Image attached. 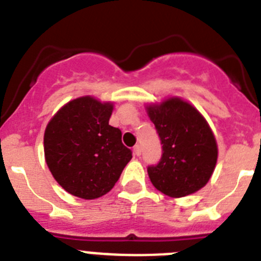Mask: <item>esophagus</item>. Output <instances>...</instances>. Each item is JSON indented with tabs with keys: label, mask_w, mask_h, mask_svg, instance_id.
I'll return each instance as SVG.
<instances>
[{
	"label": "esophagus",
	"mask_w": 261,
	"mask_h": 261,
	"mask_svg": "<svg viewBox=\"0 0 261 261\" xmlns=\"http://www.w3.org/2000/svg\"><path fill=\"white\" fill-rule=\"evenodd\" d=\"M133 154H135L136 156L141 155V147L138 146V145H136V146L133 147Z\"/></svg>",
	"instance_id": "1"
}]
</instances>
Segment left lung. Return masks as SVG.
Listing matches in <instances>:
<instances>
[{
  "label": "left lung",
  "mask_w": 261,
  "mask_h": 261,
  "mask_svg": "<svg viewBox=\"0 0 261 261\" xmlns=\"http://www.w3.org/2000/svg\"><path fill=\"white\" fill-rule=\"evenodd\" d=\"M146 112L162 144L159 163L147 167L153 186L174 199L201 190L213 175L218 158L208 121L197 108L177 96L147 105Z\"/></svg>",
  "instance_id": "1"
}]
</instances>
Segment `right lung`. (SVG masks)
<instances>
[{"label":"right lung","instance_id":"add662e5","mask_svg":"<svg viewBox=\"0 0 261 261\" xmlns=\"http://www.w3.org/2000/svg\"><path fill=\"white\" fill-rule=\"evenodd\" d=\"M112 111V102L80 96L62 106L45 128L44 156L50 174L80 199L110 192L132 159L121 130L108 124Z\"/></svg>","mask_w":261,"mask_h":261}]
</instances>
